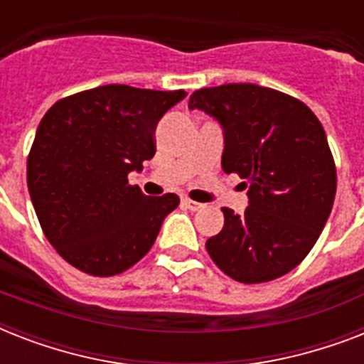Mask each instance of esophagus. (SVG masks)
<instances>
[{"label":"esophagus","mask_w":364,"mask_h":364,"mask_svg":"<svg viewBox=\"0 0 364 364\" xmlns=\"http://www.w3.org/2000/svg\"><path fill=\"white\" fill-rule=\"evenodd\" d=\"M181 204L185 205V208H188L191 211H198V210H202V208H204V205L200 204V202H194V200H188V198H183Z\"/></svg>","instance_id":"obj_1"}]
</instances>
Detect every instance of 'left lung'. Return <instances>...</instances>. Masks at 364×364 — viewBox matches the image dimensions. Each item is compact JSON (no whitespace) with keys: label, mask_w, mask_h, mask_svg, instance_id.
Instances as JSON below:
<instances>
[{"label":"left lung","mask_w":364,"mask_h":364,"mask_svg":"<svg viewBox=\"0 0 364 364\" xmlns=\"http://www.w3.org/2000/svg\"><path fill=\"white\" fill-rule=\"evenodd\" d=\"M188 109L221 124L223 171L247 188L245 211L223 208L225 227L205 242L213 262L242 283L291 272L319 238L336 194L321 122L296 98L251 82L196 90Z\"/></svg>","instance_id":"obj_1"}]
</instances>
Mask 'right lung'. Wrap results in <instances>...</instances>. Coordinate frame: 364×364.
<instances>
[{
  "label": "right lung",
  "instance_id": "add662e5",
  "mask_svg": "<svg viewBox=\"0 0 364 364\" xmlns=\"http://www.w3.org/2000/svg\"><path fill=\"white\" fill-rule=\"evenodd\" d=\"M185 96L105 85L45 113L28 156V191L43 232L71 266L117 276L153 247L179 198L145 196L128 173L153 159L154 128Z\"/></svg>",
  "mask_w": 364,
  "mask_h": 364
}]
</instances>
